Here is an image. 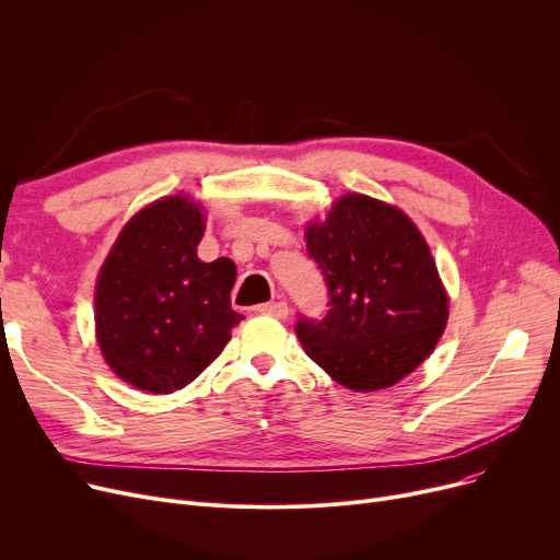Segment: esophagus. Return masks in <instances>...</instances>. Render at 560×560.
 Wrapping results in <instances>:
<instances>
[{
    "label": "esophagus",
    "mask_w": 560,
    "mask_h": 560,
    "mask_svg": "<svg viewBox=\"0 0 560 560\" xmlns=\"http://www.w3.org/2000/svg\"><path fill=\"white\" fill-rule=\"evenodd\" d=\"M256 313H262V315H272L277 319H285L288 315V304L285 302H270V304H260L256 306Z\"/></svg>",
    "instance_id": "34e87169"
}]
</instances>
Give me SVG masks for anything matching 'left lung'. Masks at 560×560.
<instances>
[{
	"label": "left lung",
	"instance_id": "left-lung-1",
	"mask_svg": "<svg viewBox=\"0 0 560 560\" xmlns=\"http://www.w3.org/2000/svg\"><path fill=\"white\" fill-rule=\"evenodd\" d=\"M306 249L325 275L329 311L300 317L306 354L340 386H395L433 351L450 300L418 226L368 195L340 197L325 222L306 226Z\"/></svg>",
	"mask_w": 560,
	"mask_h": 560
}]
</instances>
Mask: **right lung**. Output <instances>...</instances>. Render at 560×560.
<instances>
[{
  "label": "right lung",
  "instance_id": "right-lung-1",
  "mask_svg": "<svg viewBox=\"0 0 560 560\" xmlns=\"http://www.w3.org/2000/svg\"><path fill=\"white\" fill-rule=\"evenodd\" d=\"M201 211L182 195L144 206L100 270L97 342L108 368L136 390H182L222 354L243 319L231 308L235 265L197 258Z\"/></svg>",
  "mask_w": 560,
  "mask_h": 560
}]
</instances>
